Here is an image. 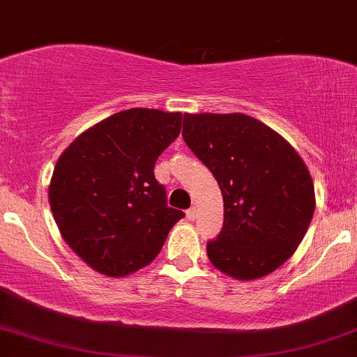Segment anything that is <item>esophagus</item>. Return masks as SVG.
Segmentation results:
<instances>
[{
	"label": "esophagus",
	"mask_w": 357,
	"mask_h": 357,
	"mask_svg": "<svg viewBox=\"0 0 357 357\" xmlns=\"http://www.w3.org/2000/svg\"><path fill=\"white\" fill-rule=\"evenodd\" d=\"M186 217H188L190 220H195V217H197V208L191 207V208L186 210Z\"/></svg>",
	"instance_id": "obj_1"
}]
</instances>
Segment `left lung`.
<instances>
[{"mask_svg": "<svg viewBox=\"0 0 357 357\" xmlns=\"http://www.w3.org/2000/svg\"><path fill=\"white\" fill-rule=\"evenodd\" d=\"M183 138L222 191L224 226L207 243L210 264L236 280L260 279L286 264L317 205L301 155L243 112L185 114Z\"/></svg>", "mask_w": 357, "mask_h": 357, "instance_id": "obj_1", "label": "left lung"}]
</instances>
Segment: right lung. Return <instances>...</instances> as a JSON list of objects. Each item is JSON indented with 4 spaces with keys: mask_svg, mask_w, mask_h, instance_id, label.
I'll use <instances>...</instances> for the list:
<instances>
[{
    "mask_svg": "<svg viewBox=\"0 0 357 357\" xmlns=\"http://www.w3.org/2000/svg\"><path fill=\"white\" fill-rule=\"evenodd\" d=\"M181 112L133 107L85 130L59 155L50 183L56 226L96 272L126 277L147 267L185 217L167 207L153 176L178 138Z\"/></svg>",
    "mask_w": 357,
    "mask_h": 357,
    "instance_id": "obj_1",
    "label": "right lung"
}]
</instances>
